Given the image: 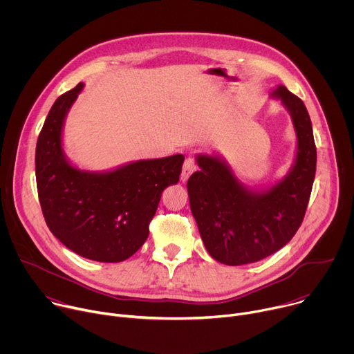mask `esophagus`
<instances>
[{
	"label": "esophagus",
	"mask_w": 354,
	"mask_h": 354,
	"mask_svg": "<svg viewBox=\"0 0 354 354\" xmlns=\"http://www.w3.org/2000/svg\"><path fill=\"white\" fill-rule=\"evenodd\" d=\"M197 165H196V161H194V157L193 156H189L186 157L185 162H183V168H182V174H180V179L182 182H186L189 179V176L196 171Z\"/></svg>",
	"instance_id": "1"
}]
</instances>
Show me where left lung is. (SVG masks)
<instances>
[{
  "mask_svg": "<svg viewBox=\"0 0 354 354\" xmlns=\"http://www.w3.org/2000/svg\"><path fill=\"white\" fill-rule=\"evenodd\" d=\"M291 116L297 136L288 174L266 189H250L214 154H198L187 180L190 210L210 257L228 266L254 263L283 248L306 216L317 169L313 124L302 100L284 85L270 92Z\"/></svg>",
  "mask_w": 354,
  "mask_h": 354,
  "instance_id": "left-lung-1",
  "label": "left lung"
}]
</instances>
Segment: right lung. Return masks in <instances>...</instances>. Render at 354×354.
<instances>
[{"instance_id": "obj_1", "label": "right lung", "mask_w": 354, "mask_h": 354, "mask_svg": "<svg viewBox=\"0 0 354 354\" xmlns=\"http://www.w3.org/2000/svg\"><path fill=\"white\" fill-rule=\"evenodd\" d=\"M84 84L56 99L35 156L40 207L48 230L77 255L105 263L129 259L148 238L162 192L179 182L182 154L127 162L111 171L74 167L63 149L67 113Z\"/></svg>"}]
</instances>
